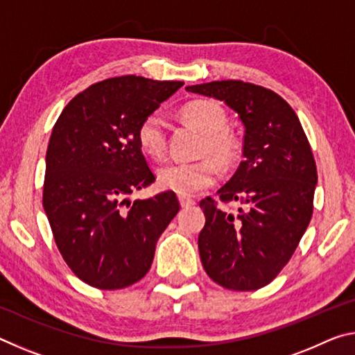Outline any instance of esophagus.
I'll return each instance as SVG.
<instances>
[{
	"instance_id": "34e87169",
	"label": "esophagus",
	"mask_w": 355,
	"mask_h": 355,
	"mask_svg": "<svg viewBox=\"0 0 355 355\" xmlns=\"http://www.w3.org/2000/svg\"><path fill=\"white\" fill-rule=\"evenodd\" d=\"M178 200H180V205H182L183 208H188V207L196 205V200H194V199H191V197L180 196V197H178Z\"/></svg>"
}]
</instances>
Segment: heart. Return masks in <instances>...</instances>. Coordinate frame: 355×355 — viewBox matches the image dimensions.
<instances>
[{
  "label": "heart",
  "mask_w": 355,
  "mask_h": 355,
  "mask_svg": "<svg viewBox=\"0 0 355 355\" xmlns=\"http://www.w3.org/2000/svg\"><path fill=\"white\" fill-rule=\"evenodd\" d=\"M182 116L186 122L203 133L200 155L211 156L225 169L236 163L241 146L238 137L227 130L228 119L224 107L211 100H197L183 107ZM136 137L141 150L147 156L153 159L163 158L167 150L164 117L159 112L148 114L137 127ZM212 160L202 158L191 163L171 161L159 167L156 182L161 189L173 191L180 196L196 194L211 186L218 178V166Z\"/></svg>",
  "instance_id": "b5f03b06"
}]
</instances>
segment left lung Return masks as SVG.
I'll use <instances>...</instances> for the list:
<instances>
[{
  "label": "left lung",
  "instance_id": "obj_1",
  "mask_svg": "<svg viewBox=\"0 0 355 355\" xmlns=\"http://www.w3.org/2000/svg\"><path fill=\"white\" fill-rule=\"evenodd\" d=\"M222 100L244 125V159L230 182L205 197L199 235L203 268L216 284L254 291L290 261L313 214L316 163L296 112L271 89L238 80L189 86ZM228 202L239 209L230 212Z\"/></svg>",
  "mask_w": 355,
  "mask_h": 355
}]
</instances>
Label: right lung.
I'll return each mask as SVG.
<instances>
[{"label": "right lung", "instance_id": "right-lung-1", "mask_svg": "<svg viewBox=\"0 0 355 355\" xmlns=\"http://www.w3.org/2000/svg\"><path fill=\"white\" fill-rule=\"evenodd\" d=\"M182 81L107 78L69 101L45 158L44 208L64 261L84 284L120 290L152 266L156 243L180 209L173 191L128 196L155 182L137 127Z\"/></svg>", "mask_w": 355, "mask_h": 355}]
</instances>
